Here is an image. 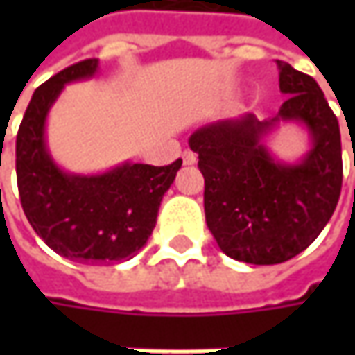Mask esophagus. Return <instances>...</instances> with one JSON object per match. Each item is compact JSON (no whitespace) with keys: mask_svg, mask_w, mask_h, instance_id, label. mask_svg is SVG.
Listing matches in <instances>:
<instances>
[{"mask_svg":"<svg viewBox=\"0 0 355 355\" xmlns=\"http://www.w3.org/2000/svg\"><path fill=\"white\" fill-rule=\"evenodd\" d=\"M182 157H184V164L185 166H193L196 162H198V156L191 152V150H185L184 154H182Z\"/></svg>","mask_w":355,"mask_h":355,"instance_id":"esophagus-1","label":"esophagus"}]
</instances>
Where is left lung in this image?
Segmentation results:
<instances>
[{"label":"left lung","mask_w":355,"mask_h":355,"mask_svg":"<svg viewBox=\"0 0 355 355\" xmlns=\"http://www.w3.org/2000/svg\"><path fill=\"white\" fill-rule=\"evenodd\" d=\"M279 114H254L196 130L189 148L205 178V221L227 257L249 265H279L302 252L330 221L342 191L338 118L310 75L277 61ZM300 121L313 148L298 164L277 162L262 144L276 122Z\"/></svg>","instance_id":"obj_1"}]
</instances>
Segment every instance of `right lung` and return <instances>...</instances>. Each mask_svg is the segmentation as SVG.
I'll list each match as a JSON object with an SVG mask.
<instances>
[{"label": "right lung", "mask_w": 355, "mask_h": 355, "mask_svg": "<svg viewBox=\"0 0 355 355\" xmlns=\"http://www.w3.org/2000/svg\"><path fill=\"white\" fill-rule=\"evenodd\" d=\"M87 59L51 76L33 92L15 142L21 207L35 233L61 257L98 265L132 259L156 227L157 209L182 159L170 166L122 164L98 175L62 171L47 152L45 120L67 83L96 73Z\"/></svg>", "instance_id": "add662e5"}]
</instances>
